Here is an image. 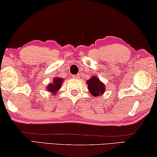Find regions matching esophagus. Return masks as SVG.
<instances>
[{"label":"esophagus","mask_w":157,"mask_h":157,"mask_svg":"<svg viewBox=\"0 0 157 157\" xmlns=\"http://www.w3.org/2000/svg\"><path fill=\"white\" fill-rule=\"evenodd\" d=\"M73 78L74 79H78L79 78V76L78 75H73Z\"/></svg>","instance_id":"1"}]
</instances>
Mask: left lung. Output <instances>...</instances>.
<instances>
[{
  "mask_svg": "<svg viewBox=\"0 0 157 157\" xmlns=\"http://www.w3.org/2000/svg\"><path fill=\"white\" fill-rule=\"evenodd\" d=\"M86 84L88 85L89 93L94 97L102 95L105 92V85L100 80L97 76H92L89 79L86 80Z\"/></svg>",
  "mask_w": 157,
  "mask_h": 157,
  "instance_id": "obj_1",
  "label": "left lung"
}]
</instances>
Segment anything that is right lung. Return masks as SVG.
Instances as JSON below:
<instances>
[{
  "mask_svg": "<svg viewBox=\"0 0 157 157\" xmlns=\"http://www.w3.org/2000/svg\"><path fill=\"white\" fill-rule=\"evenodd\" d=\"M63 82V79L60 78H55L52 79L51 83H49L46 86V90L48 92H50L52 95H55L57 94V91L60 89L62 84Z\"/></svg>",
  "mask_w": 157,
  "mask_h": 157,
  "instance_id": "1",
  "label": "right lung"
}]
</instances>
